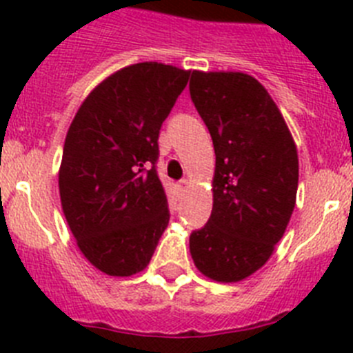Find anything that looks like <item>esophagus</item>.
<instances>
[{
    "instance_id": "1",
    "label": "esophagus",
    "mask_w": 353,
    "mask_h": 353,
    "mask_svg": "<svg viewBox=\"0 0 353 353\" xmlns=\"http://www.w3.org/2000/svg\"><path fill=\"white\" fill-rule=\"evenodd\" d=\"M179 183H180V189H185V187H189V180L187 179H182Z\"/></svg>"
}]
</instances>
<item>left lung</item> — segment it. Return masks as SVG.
<instances>
[{"mask_svg": "<svg viewBox=\"0 0 353 353\" xmlns=\"http://www.w3.org/2000/svg\"><path fill=\"white\" fill-rule=\"evenodd\" d=\"M189 90L215 150L214 207L208 223L191 233V256L214 281H242L263 267L288 226L299 185L297 148L254 77L194 70Z\"/></svg>", "mask_w": 353, "mask_h": 353, "instance_id": "left-lung-1", "label": "left lung"}]
</instances>
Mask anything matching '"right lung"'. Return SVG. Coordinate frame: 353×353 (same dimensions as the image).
Masks as SVG:
<instances>
[{
	"label": "right lung",
	"instance_id": "right-lung-1",
	"mask_svg": "<svg viewBox=\"0 0 353 353\" xmlns=\"http://www.w3.org/2000/svg\"><path fill=\"white\" fill-rule=\"evenodd\" d=\"M189 76L157 61L130 65L102 81L72 120L61 207L81 252L108 276L141 272L170 223L157 139Z\"/></svg>",
	"mask_w": 353,
	"mask_h": 353
}]
</instances>
